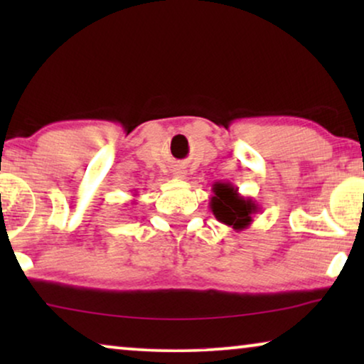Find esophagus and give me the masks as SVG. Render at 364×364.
Instances as JSON below:
<instances>
[{"instance_id":"1","label":"esophagus","mask_w":364,"mask_h":364,"mask_svg":"<svg viewBox=\"0 0 364 364\" xmlns=\"http://www.w3.org/2000/svg\"><path fill=\"white\" fill-rule=\"evenodd\" d=\"M186 171H183V168L182 167H176V168H173V177H176V178H186Z\"/></svg>"}]
</instances>
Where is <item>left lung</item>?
<instances>
[{"label":"left lung","mask_w":364,"mask_h":364,"mask_svg":"<svg viewBox=\"0 0 364 364\" xmlns=\"http://www.w3.org/2000/svg\"><path fill=\"white\" fill-rule=\"evenodd\" d=\"M213 197L210 198V210L218 222L240 232L250 227L252 215L258 212V203L250 197L238 193V187L228 182L213 183Z\"/></svg>","instance_id":"8db88e82"}]
</instances>
